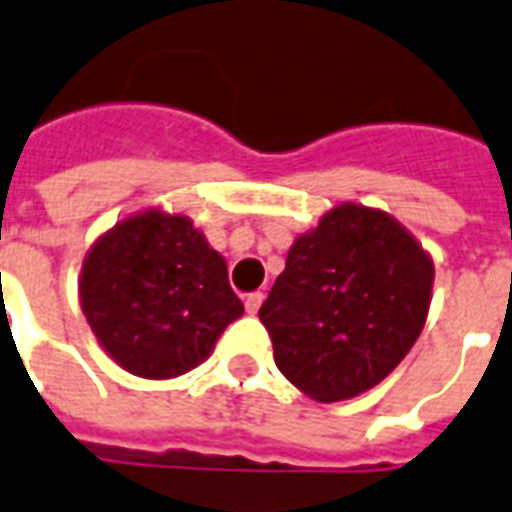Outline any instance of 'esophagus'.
<instances>
[{"label": "esophagus", "instance_id": "1", "mask_svg": "<svg viewBox=\"0 0 512 512\" xmlns=\"http://www.w3.org/2000/svg\"><path fill=\"white\" fill-rule=\"evenodd\" d=\"M261 302H264V294H261V291H256V294H248V299H245V310H248L251 315H256L259 313Z\"/></svg>", "mask_w": 512, "mask_h": 512}]
</instances>
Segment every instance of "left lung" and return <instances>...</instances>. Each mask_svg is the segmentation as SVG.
I'll list each match as a JSON object with an SVG mask.
<instances>
[{
    "label": "left lung",
    "instance_id": "left-lung-1",
    "mask_svg": "<svg viewBox=\"0 0 512 512\" xmlns=\"http://www.w3.org/2000/svg\"><path fill=\"white\" fill-rule=\"evenodd\" d=\"M434 261L378 207L343 202L288 248L259 318L275 364L315 402L359 397L413 348L432 305Z\"/></svg>",
    "mask_w": 512,
    "mask_h": 512
}]
</instances>
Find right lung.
Segmentation results:
<instances>
[{
  "label": "right lung",
  "mask_w": 512,
  "mask_h": 512,
  "mask_svg": "<svg viewBox=\"0 0 512 512\" xmlns=\"http://www.w3.org/2000/svg\"><path fill=\"white\" fill-rule=\"evenodd\" d=\"M80 307L110 359L145 380L186 375L242 315L221 253L186 213L145 207L88 248Z\"/></svg>",
  "instance_id": "1"
}]
</instances>
